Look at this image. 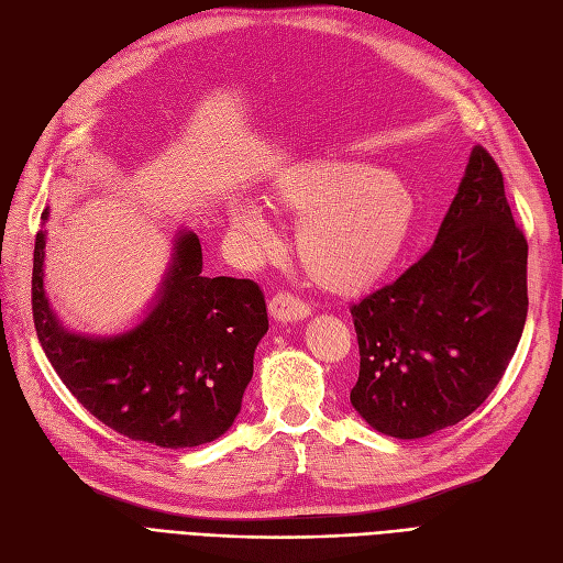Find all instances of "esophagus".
<instances>
[{
  "label": "esophagus",
  "mask_w": 563,
  "mask_h": 563,
  "mask_svg": "<svg viewBox=\"0 0 563 563\" xmlns=\"http://www.w3.org/2000/svg\"><path fill=\"white\" fill-rule=\"evenodd\" d=\"M267 310H269V317L277 323H296L300 319H308L312 312L308 302L294 298L291 294L272 296V300L267 302Z\"/></svg>",
  "instance_id": "1"
}]
</instances>
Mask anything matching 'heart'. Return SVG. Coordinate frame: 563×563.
I'll list each match as a JSON object with an SVG mask.
<instances>
[{
    "mask_svg": "<svg viewBox=\"0 0 563 563\" xmlns=\"http://www.w3.org/2000/svg\"><path fill=\"white\" fill-rule=\"evenodd\" d=\"M272 203L298 223L296 249L310 279L333 294H360L401 258L416 225V199L380 166L310 162L272 185ZM230 228L265 249L272 228L258 201L230 207Z\"/></svg>",
    "mask_w": 563,
    "mask_h": 563,
    "instance_id": "heart-1",
    "label": "heart"
}]
</instances>
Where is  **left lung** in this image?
Masks as SVG:
<instances>
[{
    "instance_id": "8db88e82",
    "label": "left lung",
    "mask_w": 563,
    "mask_h": 563,
    "mask_svg": "<svg viewBox=\"0 0 563 563\" xmlns=\"http://www.w3.org/2000/svg\"><path fill=\"white\" fill-rule=\"evenodd\" d=\"M526 263L500 168L476 145L434 246L350 308L362 356L354 411L397 439L434 434L476 411L519 345Z\"/></svg>"
}]
</instances>
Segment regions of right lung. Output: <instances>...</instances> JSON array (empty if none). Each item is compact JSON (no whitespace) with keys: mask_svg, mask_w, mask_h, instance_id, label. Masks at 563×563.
Here are the masks:
<instances>
[{"mask_svg":"<svg viewBox=\"0 0 563 563\" xmlns=\"http://www.w3.org/2000/svg\"><path fill=\"white\" fill-rule=\"evenodd\" d=\"M48 218V209L42 216ZM46 230L32 263V317L58 378L91 416L133 441L192 449L225 434L242 411L267 310L251 279L203 277L201 244L178 230L145 317L114 335L67 329L44 286Z\"/></svg>","mask_w":563,"mask_h":563,"instance_id":"add662e5","label":"right lung"}]
</instances>
